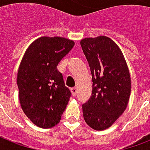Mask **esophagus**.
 <instances>
[{"mask_svg": "<svg viewBox=\"0 0 150 150\" xmlns=\"http://www.w3.org/2000/svg\"><path fill=\"white\" fill-rule=\"evenodd\" d=\"M71 93L72 94L73 96H76V93H77V88H71Z\"/></svg>", "mask_w": 150, "mask_h": 150, "instance_id": "34e87169", "label": "esophagus"}]
</instances>
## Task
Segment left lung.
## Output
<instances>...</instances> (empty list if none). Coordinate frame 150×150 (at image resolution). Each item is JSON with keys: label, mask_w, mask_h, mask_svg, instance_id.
I'll return each instance as SVG.
<instances>
[{"label": "left lung", "mask_w": 150, "mask_h": 150, "mask_svg": "<svg viewBox=\"0 0 150 150\" xmlns=\"http://www.w3.org/2000/svg\"><path fill=\"white\" fill-rule=\"evenodd\" d=\"M80 43L93 79L91 97L82 105L84 120L94 130H105L128 106L132 87L130 73L122 51L109 37H88Z\"/></svg>", "instance_id": "1"}]
</instances>
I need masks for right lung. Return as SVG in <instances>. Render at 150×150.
I'll return each instance as SVG.
<instances>
[{"label":"right lung","instance_id":"add662e5","mask_svg":"<svg viewBox=\"0 0 150 150\" xmlns=\"http://www.w3.org/2000/svg\"><path fill=\"white\" fill-rule=\"evenodd\" d=\"M75 46L61 36H41L28 47L18 71L19 102L27 117L42 128L60 122L71 96L57 70L61 60Z\"/></svg>","mask_w":150,"mask_h":150}]
</instances>
